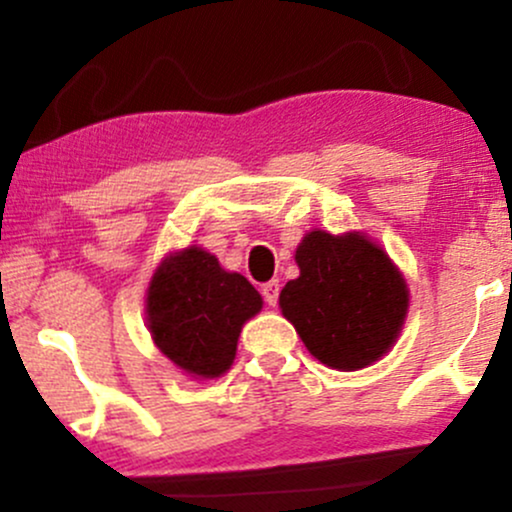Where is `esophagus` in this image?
Segmentation results:
<instances>
[{
    "instance_id": "34e87169",
    "label": "esophagus",
    "mask_w": 512,
    "mask_h": 512,
    "mask_svg": "<svg viewBox=\"0 0 512 512\" xmlns=\"http://www.w3.org/2000/svg\"><path fill=\"white\" fill-rule=\"evenodd\" d=\"M262 296L267 305H276V301H279V281L272 279L267 284H262Z\"/></svg>"
}]
</instances>
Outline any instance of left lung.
<instances>
[{"label": "left lung", "instance_id": "8db88e82", "mask_svg": "<svg viewBox=\"0 0 512 512\" xmlns=\"http://www.w3.org/2000/svg\"><path fill=\"white\" fill-rule=\"evenodd\" d=\"M296 262L301 276L284 286L279 305L310 354L337 370L378 361L395 344L409 305L390 257L358 233L313 231Z\"/></svg>", "mask_w": 512, "mask_h": 512}]
</instances>
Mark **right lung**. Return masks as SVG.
<instances>
[{"mask_svg": "<svg viewBox=\"0 0 512 512\" xmlns=\"http://www.w3.org/2000/svg\"><path fill=\"white\" fill-rule=\"evenodd\" d=\"M260 308V293L243 274L226 272L199 248L168 257L146 298L156 346L197 378H219L231 368L240 327Z\"/></svg>", "mask_w": 512, "mask_h": 512, "instance_id": "add662e5", "label": "right lung"}]
</instances>
